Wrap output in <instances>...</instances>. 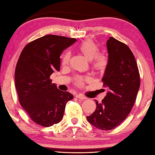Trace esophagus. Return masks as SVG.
Returning a JSON list of instances; mask_svg holds the SVG:
<instances>
[{"label": "esophagus", "instance_id": "1", "mask_svg": "<svg viewBox=\"0 0 155 155\" xmlns=\"http://www.w3.org/2000/svg\"><path fill=\"white\" fill-rule=\"evenodd\" d=\"M76 97L78 98V99H82V100H85V99H87L86 97H84V95H81V94H77V95H76Z\"/></svg>", "mask_w": 155, "mask_h": 155}]
</instances>
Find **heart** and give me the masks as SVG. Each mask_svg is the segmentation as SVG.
Instances as JSON below:
<instances>
[{
    "label": "heart",
    "mask_w": 155,
    "mask_h": 155,
    "mask_svg": "<svg viewBox=\"0 0 155 155\" xmlns=\"http://www.w3.org/2000/svg\"><path fill=\"white\" fill-rule=\"evenodd\" d=\"M78 49L80 52L86 58L91 61L92 68L97 71H104L107 66V58L102 54H99V48L98 45L91 39H86L85 41L78 45ZM71 54L66 51L62 57V64L63 65H66L69 62ZM87 78L77 77L76 82L78 84L81 85L84 81H87Z\"/></svg>",
    "instance_id": "1"
}]
</instances>
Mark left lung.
<instances>
[{"label": "left lung", "instance_id": "1", "mask_svg": "<svg viewBox=\"0 0 155 155\" xmlns=\"http://www.w3.org/2000/svg\"><path fill=\"white\" fill-rule=\"evenodd\" d=\"M107 66L101 81L107 95L87 121L95 128L110 130L122 123L134 105L140 88V74L134 54L127 45L113 37L106 43Z\"/></svg>", "mask_w": 155, "mask_h": 155}]
</instances>
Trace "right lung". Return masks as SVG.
Here are the masks:
<instances>
[{"label":"right lung","mask_w":155,"mask_h":155,"mask_svg":"<svg viewBox=\"0 0 155 155\" xmlns=\"http://www.w3.org/2000/svg\"><path fill=\"white\" fill-rule=\"evenodd\" d=\"M77 39L48 35L23 48L15 68V81L21 105L38 125L49 127L62 120L73 95L58 89L50 78L60 71L62 51Z\"/></svg>","instance_id":"obj_1"}]
</instances>
